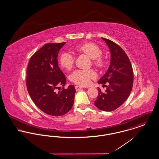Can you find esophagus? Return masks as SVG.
Here are the masks:
<instances>
[{"instance_id":"1","label":"esophagus","mask_w":159,"mask_h":159,"mask_svg":"<svg viewBox=\"0 0 159 159\" xmlns=\"http://www.w3.org/2000/svg\"><path fill=\"white\" fill-rule=\"evenodd\" d=\"M75 88H76V91H80V90H81L83 88L82 87V86H76V87H75Z\"/></svg>"}]
</instances>
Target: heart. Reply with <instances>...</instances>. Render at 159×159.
Here are the masks:
<instances>
[{"mask_svg":"<svg viewBox=\"0 0 159 159\" xmlns=\"http://www.w3.org/2000/svg\"><path fill=\"white\" fill-rule=\"evenodd\" d=\"M75 51L79 53H83L88 55L92 60L93 64L98 68L104 67L105 61L101 57L102 51L98 46L94 43L88 42L77 46L75 48ZM75 62L74 57L69 52L61 53L60 58L61 66L65 69L69 70L73 67ZM97 76L95 71L93 70H76L70 75V80L74 83L86 86L90 83L91 79H95Z\"/></svg>","mask_w":159,"mask_h":159,"instance_id":"heart-1","label":"heart"}]
</instances>
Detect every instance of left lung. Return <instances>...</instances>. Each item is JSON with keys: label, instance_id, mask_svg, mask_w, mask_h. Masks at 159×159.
<instances>
[{"label": "left lung", "instance_id": "obj_1", "mask_svg": "<svg viewBox=\"0 0 159 159\" xmlns=\"http://www.w3.org/2000/svg\"><path fill=\"white\" fill-rule=\"evenodd\" d=\"M111 53L110 66L99 84L108 83L104 93L98 88V95L95 106L104 111H111L121 106L132 91L134 83L133 69L128 55L120 46L102 38Z\"/></svg>", "mask_w": 159, "mask_h": 159}]
</instances>
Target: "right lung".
I'll use <instances>...</instances> for the list:
<instances>
[{
	"label": "right lung",
	"instance_id": "add662e5",
	"mask_svg": "<svg viewBox=\"0 0 159 159\" xmlns=\"http://www.w3.org/2000/svg\"><path fill=\"white\" fill-rule=\"evenodd\" d=\"M66 42L47 43L31 57L26 84L31 98L43 112L60 116L68 112L74 103L76 89L73 85L64 86L66 78L58 66V54Z\"/></svg>",
	"mask_w": 159,
	"mask_h": 159
}]
</instances>
